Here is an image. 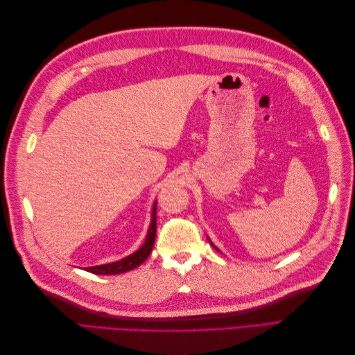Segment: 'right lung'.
Instances as JSON below:
<instances>
[{
  "mask_svg": "<svg viewBox=\"0 0 355 355\" xmlns=\"http://www.w3.org/2000/svg\"><path fill=\"white\" fill-rule=\"evenodd\" d=\"M155 232H157V206L154 204L153 209V222L151 227H149L148 235H146V241L145 244L135 252L133 254L124 257V259L114 262V263H106V265H99V266H89L85 268V271L93 272V274H99V275H114V274H121L125 271H132L135 268H137L141 263L146 261V257L151 254L154 241H155Z\"/></svg>",
  "mask_w": 355,
  "mask_h": 355,
  "instance_id": "1",
  "label": "right lung"
}]
</instances>
